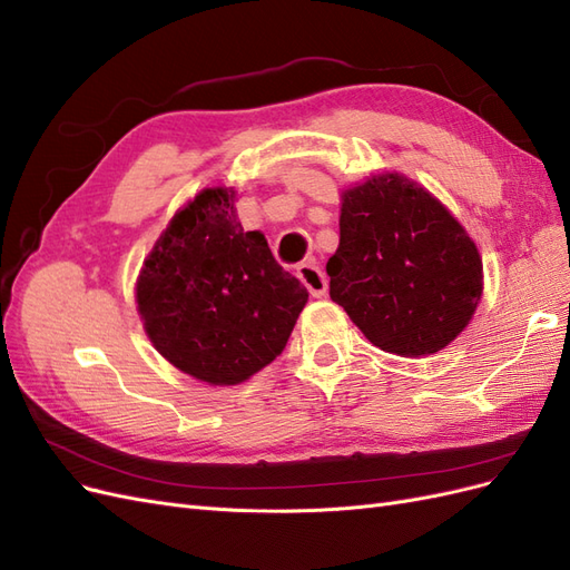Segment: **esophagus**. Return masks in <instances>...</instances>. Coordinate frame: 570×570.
<instances>
[{
    "instance_id": "1",
    "label": "esophagus",
    "mask_w": 570,
    "mask_h": 570,
    "mask_svg": "<svg viewBox=\"0 0 570 570\" xmlns=\"http://www.w3.org/2000/svg\"><path fill=\"white\" fill-rule=\"evenodd\" d=\"M297 275L299 281L306 285V289L312 292L314 297H323L325 289H327V281H325V273L318 268L316 262H304L297 266Z\"/></svg>"
}]
</instances>
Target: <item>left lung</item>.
I'll list each match as a JSON object with an SVG mask.
<instances>
[{"label":"left lung","mask_w":570,"mask_h":570,"mask_svg":"<svg viewBox=\"0 0 570 570\" xmlns=\"http://www.w3.org/2000/svg\"><path fill=\"white\" fill-rule=\"evenodd\" d=\"M331 299L375 347L400 356L444 350L475 314L482 258L425 187L377 174L342 193L340 247L325 264Z\"/></svg>","instance_id":"obj_1"}]
</instances>
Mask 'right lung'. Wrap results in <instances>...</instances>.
<instances>
[{"label": "right lung", "instance_id": "obj_1", "mask_svg": "<svg viewBox=\"0 0 570 570\" xmlns=\"http://www.w3.org/2000/svg\"><path fill=\"white\" fill-rule=\"evenodd\" d=\"M135 289L157 352L209 385H237L268 366L308 299L264 233H245L233 187H206L170 218Z\"/></svg>", "mask_w": 570, "mask_h": 570}]
</instances>
